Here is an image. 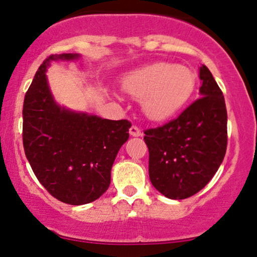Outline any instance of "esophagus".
<instances>
[{
	"label": "esophagus",
	"instance_id": "obj_1",
	"mask_svg": "<svg viewBox=\"0 0 257 257\" xmlns=\"http://www.w3.org/2000/svg\"><path fill=\"white\" fill-rule=\"evenodd\" d=\"M129 134H131L132 137L138 138V137H141V135H143V133H141L140 128H138L137 125H133L132 128L129 129Z\"/></svg>",
	"mask_w": 257,
	"mask_h": 257
}]
</instances>
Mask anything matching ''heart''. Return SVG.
<instances>
[{"label": "heart", "mask_w": 257, "mask_h": 257, "mask_svg": "<svg viewBox=\"0 0 257 257\" xmlns=\"http://www.w3.org/2000/svg\"><path fill=\"white\" fill-rule=\"evenodd\" d=\"M122 88L141 100L147 118L164 120L184 108L196 89V76L185 65L155 63L129 72L122 78Z\"/></svg>", "instance_id": "1"}]
</instances>
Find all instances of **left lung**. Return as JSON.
Wrapping results in <instances>:
<instances>
[{"instance_id": "left-lung-1", "label": "left lung", "mask_w": 257, "mask_h": 257, "mask_svg": "<svg viewBox=\"0 0 257 257\" xmlns=\"http://www.w3.org/2000/svg\"><path fill=\"white\" fill-rule=\"evenodd\" d=\"M202 98L176 119L145 132L149 174L155 188L170 199L199 192L217 172L227 147L223 94L205 65L199 67Z\"/></svg>"}]
</instances>
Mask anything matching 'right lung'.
<instances>
[{
    "label": "right lung",
    "mask_w": 257,
    "mask_h": 257,
    "mask_svg": "<svg viewBox=\"0 0 257 257\" xmlns=\"http://www.w3.org/2000/svg\"><path fill=\"white\" fill-rule=\"evenodd\" d=\"M79 58L77 53L47 58L26 91L23 108V143L35 175L53 197L71 205L94 202L107 191L112 166L132 126L126 119L101 118L55 101L47 70L53 61Z\"/></svg>",
    "instance_id": "add662e5"
}]
</instances>
